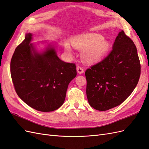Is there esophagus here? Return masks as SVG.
<instances>
[{"instance_id":"obj_1","label":"esophagus","mask_w":149,"mask_h":149,"mask_svg":"<svg viewBox=\"0 0 149 149\" xmlns=\"http://www.w3.org/2000/svg\"><path fill=\"white\" fill-rule=\"evenodd\" d=\"M76 70H77V72L79 74H83L84 73V70L80 66H78L76 67Z\"/></svg>"}]
</instances>
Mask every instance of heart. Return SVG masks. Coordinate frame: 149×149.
I'll list each match as a JSON object with an SVG mask.
<instances>
[{
	"instance_id": "1",
	"label": "heart",
	"mask_w": 149,
	"mask_h": 149,
	"mask_svg": "<svg viewBox=\"0 0 149 149\" xmlns=\"http://www.w3.org/2000/svg\"><path fill=\"white\" fill-rule=\"evenodd\" d=\"M71 42L76 49L81 51V59L88 64H95L102 61L110 49V42L99 34L88 33L76 36L71 39ZM65 48L68 53L71 54L73 53L68 42L65 44Z\"/></svg>"
}]
</instances>
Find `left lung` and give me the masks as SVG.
I'll list each match as a JSON object with an SVG mask.
<instances>
[{"label":"left lung","mask_w":149,"mask_h":149,"mask_svg":"<svg viewBox=\"0 0 149 149\" xmlns=\"http://www.w3.org/2000/svg\"><path fill=\"white\" fill-rule=\"evenodd\" d=\"M140 63L133 41L122 31L110 53L85 72L90 105L106 111L123 103L137 84Z\"/></svg>","instance_id":"8db88e82"}]
</instances>
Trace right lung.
Returning a JSON list of instances; mask_svg holds the SVG:
<instances>
[{
  "label": "right lung",
  "mask_w": 149,
  "mask_h": 149,
  "mask_svg": "<svg viewBox=\"0 0 149 149\" xmlns=\"http://www.w3.org/2000/svg\"><path fill=\"white\" fill-rule=\"evenodd\" d=\"M31 33L15 48L10 61L11 78L17 95L34 109L57 110L63 104L68 84L76 76L74 63L61 61L49 45L41 53L36 49Z\"/></svg>",
  "instance_id": "add662e5"
}]
</instances>
